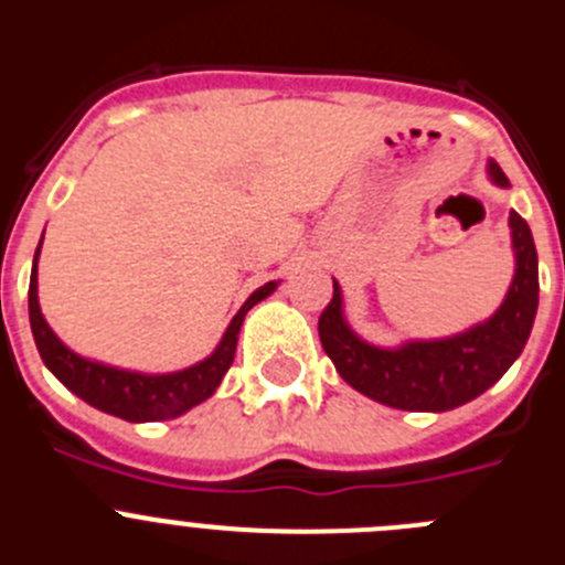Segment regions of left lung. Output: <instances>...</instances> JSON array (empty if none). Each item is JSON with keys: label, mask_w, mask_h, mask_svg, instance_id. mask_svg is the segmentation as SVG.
I'll return each instance as SVG.
<instances>
[{"label": "left lung", "mask_w": 565, "mask_h": 565, "mask_svg": "<svg viewBox=\"0 0 565 565\" xmlns=\"http://www.w3.org/2000/svg\"><path fill=\"white\" fill-rule=\"evenodd\" d=\"M487 178L509 189V178L492 158ZM515 274L498 311L452 337L404 339L382 348L359 337L344 317L342 286L333 279L331 306L319 317V339L339 376L379 404L413 413L456 411L489 391L526 348L537 313V252L526 221L509 212Z\"/></svg>", "instance_id": "1"}]
</instances>
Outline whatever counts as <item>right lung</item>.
I'll return each instance as SVG.
<instances>
[{
	"instance_id": "1",
	"label": "right lung",
	"mask_w": 565,
	"mask_h": 565,
	"mask_svg": "<svg viewBox=\"0 0 565 565\" xmlns=\"http://www.w3.org/2000/svg\"><path fill=\"white\" fill-rule=\"evenodd\" d=\"M39 252H42V243H39L36 248V257H33V271H30L28 311L30 331H33V339H36L39 356H42L44 367H47L70 393H76L82 402H87L89 407H96V411L135 424L178 418L183 416V413L192 411V407H198L201 402H206V398H212L234 362V351H237V337L239 328H243V319H246V313L252 311L257 302L271 297L279 286V279H271L266 286H259L257 291L239 306V311L234 313L228 328L223 331L217 348H214L206 359L189 364L183 371L143 373L82 356V353L67 348V344L56 337V331H53V328L47 326V319H44L42 306H39Z\"/></svg>"
}]
</instances>
